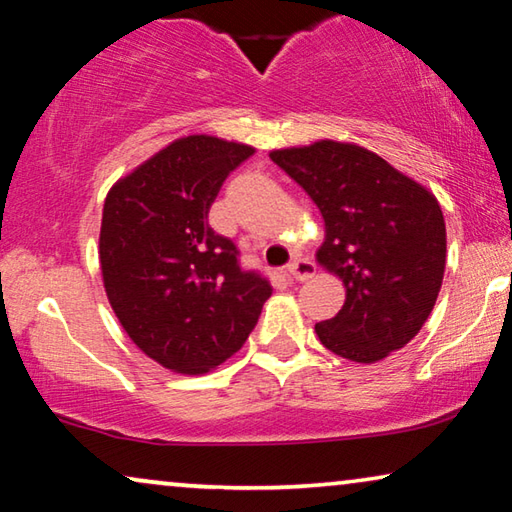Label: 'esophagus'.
I'll return each mask as SVG.
<instances>
[{
  "label": "esophagus",
  "instance_id": "1",
  "mask_svg": "<svg viewBox=\"0 0 512 512\" xmlns=\"http://www.w3.org/2000/svg\"><path fill=\"white\" fill-rule=\"evenodd\" d=\"M286 274L295 281H309L316 274V265L307 258H300V261H291L286 265Z\"/></svg>",
  "mask_w": 512,
  "mask_h": 512
}]
</instances>
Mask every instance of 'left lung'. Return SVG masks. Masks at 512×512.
Masks as SVG:
<instances>
[{
	"label": "left lung",
	"instance_id": "obj_1",
	"mask_svg": "<svg viewBox=\"0 0 512 512\" xmlns=\"http://www.w3.org/2000/svg\"><path fill=\"white\" fill-rule=\"evenodd\" d=\"M284 168L321 210L316 263L344 284L337 316L316 323L325 348L372 365L418 335L446 272V221L425 184L358 143L279 147Z\"/></svg>",
	"mask_w": 512,
	"mask_h": 512
}]
</instances>
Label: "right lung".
<instances>
[{"instance_id": "1", "label": "right lung", "mask_w": 512, "mask_h": 512, "mask_svg": "<svg viewBox=\"0 0 512 512\" xmlns=\"http://www.w3.org/2000/svg\"><path fill=\"white\" fill-rule=\"evenodd\" d=\"M256 147L207 133L175 138L122 175L103 203L99 263L117 321L175 374L217 369L247 342L272 295L207 224L221 184Z\"/></svg>"}]
</instances>
